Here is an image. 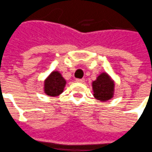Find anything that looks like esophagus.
Listing matches in <instances>:
<instances>
[{"instance_id":"1","label":"esophagus","mask_w":152,"mask_h":152,"mask_svg":"<svg viewBox=\"0 0 152 152\" xmlns=\"http://www.w3.org/2000/svg\"><path fill=\"white\" fill-rule=\"evenodd\" d=\"M85 79L84 78H76V82L78 83H84Z\"/></svg>"}]
</instances>
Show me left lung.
Here are the masks:
<instances>
[{"label": "left lung", "instance_id": "obj_1", "mask_svg": "<svg viewBox=\"0 0 152 152\" xmlns=\"http://www.w3.org/2000/svg\"><path fill=\"white\" fill-rule=\"evenodd\" d=\"M94 96L98 100L107 101L113 97L114 94V82L110 76L105 73L101 74L95 81L92 83Z\"/></svg>", "mask_w": 152, "mask_h": 152}]
</instances>
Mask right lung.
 <instances>
[{"instance_id": "add662e5", "label": "right lung", "mask_w": 152, "mask_h": 152, "mask_svg": "<svg viewBox=\"0 0 152 152\" xmlns=\"http://www.w3.org/2000/svg\"><path fill=\"white\" fill-rule=\"evenodd\" d=\"M66 81L60 73L54 71L44 82V91L49 96H58L64 91Z\"/></svg>"}]
</instances>
